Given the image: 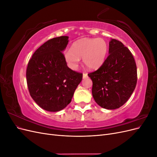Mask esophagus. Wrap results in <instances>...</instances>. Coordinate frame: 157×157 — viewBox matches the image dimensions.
Masks as SVG:
<instances>
[{
    "mask_svg": "<svg viewBox=\"0 0 157 157\" xmlns=\"http://www.w3.org/2000/svg\"><path fill=\"white\" fill-rule=\"evenodd\" d=\"M82 77H83V78H85L88 77V75H87V73H83Z\"/></svg>",
    "mask_w": 157,
    "mask_h": 157,
    "instance_id": "obj_1",
    "label": "esophagus"
}]
</instances>
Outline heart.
<instances>
[{
  "mask_svg": "<svg viewBox=\"0 0 157 157\" xmlns=\"http://www.w3.org/2000/svg\"><path fill=\"white\" fill-rule=\"evenodd\" d=\"M108 48L107 42L102 39L84 38L75 41L71 49L65 51L64 59L71 69H77L80 58H82L88 69H96L103 63Z\"/></svg>",
  "mask_w": 157,
  "mask_h": 157,
  "instance_id": "heart-1",
  "label": "heart"
}]
</instances>
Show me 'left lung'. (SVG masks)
Returning <instances> with one entry per match:
<instances>
[{"label":"left lung","instance_id":"8db88e82","mask_svg":"<svg viewBox=\"0 0 157 157\" xmlns=\"http://www.w3.org/2000/svg\"><path fill=\"white\" fill-rule=\"evenodd\" d=\"M109 56L98 70L88 74L92 79V96L107 109L122 106L137 84V67L131 52L116 39L109 42Z\"/></svg>","mask_w":157,"mask_h":157}]
</instances>
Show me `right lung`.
Returning a JSON list of instances; mask_svg holds the SVG:
<instances>
[{"mask_svg":"<svg viewBox=\"0 0 157 157\" xmlns=\"http://www.w3.org/2000/svg\"><path fill=\"white\" fill-rule=\"evenodd\" d=\"M69 36H61L46 41L33 54L26 71L31 98L42 109L50 112L62 110L71 101L81 82L82 73L71 70L63 51Z\"/></svg>","mask_w":157,"mask_h":157,"instance_id":"obj_1","label":"right lung"}]
</instances>
